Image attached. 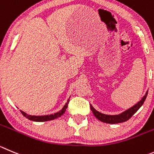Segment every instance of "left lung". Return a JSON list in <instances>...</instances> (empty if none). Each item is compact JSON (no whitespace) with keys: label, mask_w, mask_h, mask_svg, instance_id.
I'll return each mask as SVG.
<instances>
[{"label":"left lung","mask_w":154,"mask_h":154,"mask_svg":"<svg viewBox=\"0 0 154 154\" xmlns=\"http://www.w3.org/2000/svg\"><path fill=\"white\" fill-rule=\"evenodd\" d=\"M147 93H148V91L146 92V93H145V95L143 97V98L138 103H136L134 106H133L130 109L125 110V112H123L120 113L119 115L111 116V115L103 114V113L100 112L95 109L92 105H90V109L93 112L95 117L98 119L100 121H101V122H103L108 123V124H118V123L125 122L128 120L129 119H131V116L141 107V106L143 104L145 100H146Z\"/></svg>","instance_id":"left-lung-1"}]
</instances>
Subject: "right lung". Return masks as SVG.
Segmentation results:
<instances>
[{"label":"right lung","mask_w":154,"mask_h":154,"mask_svg":"<svg viewBox=\"0 0 154 154\" xmlns=\"http://www.w3.org/2000/svg\"><path fill=\"white\" fill-rule=\"evenodd\" d=\"M69 100H70V99L67 100V103H65L64 107H63L59 112H57L54 113V114L51 115H47V116H31V115L26 114L25 112L22 111V110H20V111L21 112L23 116H25L26 119H29V120L31 121H33V122H47V121L54 120V119H57L58 117H61V116L65 112L66 109H67V105H68L69 103Z\"/></svg>","instance_id":"obj_1"}]
</instances>
